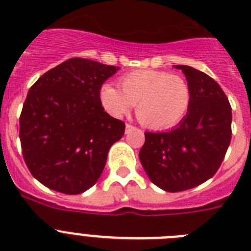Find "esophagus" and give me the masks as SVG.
Wrapping results in <instances>:
<instances>
[{
	"mask_svg": "<svg viewBox=\"0 0 251 251\" xmlns=\"http://www.w3.org/2000/svg\"><path fill=\"white\" fill-rule=\"evenodd\" d=\"M133 129H136V127H133L132 124H127V126H126V133H129L130 130Z\"/></svg>",
	"mask_w": 251,
	"mask_h": 251,
	"instance_id": "esophagus-1",
	"label": "esophagus"
}]
</instances>
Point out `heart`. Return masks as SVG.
I'll return each mask as SVG.
<instances>
[{
    "instance_id": "1",
    "label": "heart",
    "mask_w": 251,
    "mask_h": 251,
    "mask_svg": "<svg viewBox=\"0 0 251 251\" xmlns=\"http://www.w3.org/2000/svg\"><path fill=\"white\" fill-rule=\"evenodd\" d=\"M120 90L105 84L100 89V101L110 115L119 118L136 113L143 126L151 129L174 127L187 115L192 103V90L185 77L158 70H138L119 80Z\"/></svg>"
}]
</instances>
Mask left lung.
Masks as SVG:
<instances>
[{
  "instance_id": "1",
  "label": "left lung",
  "mask_w": 251,
  "mask_h": 251,
  "mask_svg": "<svg viewBox=\"0 0 251 251\" xmlns=\"http://www.w3.org/2000/svg\"><path fill=\"white\" fill-rule=\"evenodd\" d=\"M182 70L192 90L187 115L167 132H146L139 159L150 179L167 192L185 191L211 178L231 141V106L220 85L187 65Z\"/></svg>"
}]
</instances>
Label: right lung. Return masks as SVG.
I'll list each match as a JSON object with an SVG mask.
<instances>
[{
  "mask_svg": "<svg viewBox=\"0 0 251 251\" xmlns=\"http://www.w3.org/2000/svg\"><path fill=\"white\" fill-rule=\"evenodd\" d=\"M118 70L73 57L30 88L20 115V141L26 166L44 186L77 195L98 181L109 148L126 129L100 101L101 85Z\"/></svg>",
  "mask_w": 251,
  "mask_h": 251,
  "instance_id": "right-lung-1",
  "label": "right lung"
}]
</instances>
